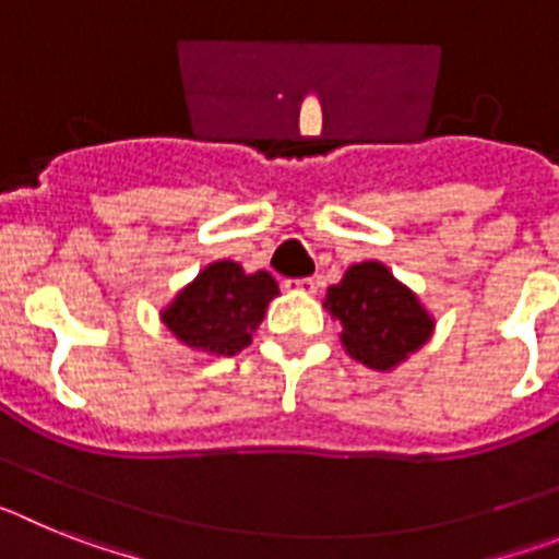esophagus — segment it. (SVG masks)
I'll list each match as a JSON object with an SVG mask.
<instances>
[{
  "label": "esophagus",
  "instance_id": "1",
  "mask_svg": "<svg viewBox=\"0 0 559 559\" xmlns=\"http://www.w3.org/2000/svg\"><path fill=\"white\" fill-rule=\"evenodd\" d=\"M285 288L299 290V294H316V288H319V280H313V276H302V280H288V283H285Z\"/></svg>",
  "mask_w": 559,
  "mask_h": 559
}]
</instances>
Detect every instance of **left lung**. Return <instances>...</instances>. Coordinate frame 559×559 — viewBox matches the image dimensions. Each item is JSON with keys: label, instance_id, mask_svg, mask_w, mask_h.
<instances>
[{"label": "left lung", "instance_id": "8db88e82", "mask_svg": "<svg viewBox=\"0 0 559 559\" xmlns=\"http://www.w3.org/2000/svg\"><path fill=\"white\" fill-rule=\"evenodd\" d=\"M324 308L344 328L341 341L369 369H392L431 338L433 319L383 263L349 265Z\"/></svg>", "mask_w": 559, "mask_h": 559}]
</instances>
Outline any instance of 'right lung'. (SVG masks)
Segmentation results:
<instances>
[{
  "label": "right lung",
  "mask_w": 559,
  "mask_h": 559,
  "mask_svg": "<svg viewBox=\"0 0 559 559\" xmlns=\"http://www.w3.org/2000/svg\"><path fill=\"white\" fill-rule=\"evenodd\" d=\"M280 294L269 271L246 274L231 260L206 265L162 313V322L187 347L206 355H237L251 344L265 305Z\"/></svg>",
  "instance_id": "obj_1"
}]
</instances>
